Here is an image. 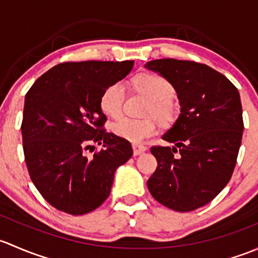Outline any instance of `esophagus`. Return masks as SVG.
Wrapping results in <instances>:
<instances>
[{"mask_svg": "<svg viewBox=\"0 0 258 258\" xmlns=\"http://www.w3.org/2000/svg\"><path fill=\"white\" fill-rule=\"evenodd\" d=\"M133 151H134V155H140V154L145 153L147 151V147L140 144H134L133 145Z\"/></svg>", "mask_w": 258, "mask_h": 258, "instance_id": "1", "label": "esophagus"}]
</instances>
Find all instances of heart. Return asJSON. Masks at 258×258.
Returning a JSON list of instances; mask_svg holds the SVG:
<instances>
[{
  "instance_id": "1",
  "label": "heart",
  "mask_w": 258,
  "mask_h": 258,
  "mask_svg": "<svg viewBox=\"0 0 258 258\" xmlns=\"http://www.w3.org/2000/svg\"><path fill=\"white\" fill-rule=\"evenodd\" d=\"M135 84L150 97V111L160 118L168 115V102L174 95V88L169 81L156 74H143L135 79ZM125 93L126 87L123 81L114 82L108 86L100 97L102 110L109 116H118L123 109ZM111 130L118 138L139 144L153 137L158 126L154 119H134L124 116L113 124Z\"/></svg>"
}]
</instances>
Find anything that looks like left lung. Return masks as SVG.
Instances as JSON below:
<instances>
[{
  "mask_svg": "<svg viewBox=\"0 0 258 258\" xmlns=\"http://www.w3.org/2000/svg\"><path fill=\"white\" fill-rule=\"evenodd\" d=\"M145 68L170 82L181 107L163 135L175 147L150 149L158 168L148 188L161 205L192 211L214 200L232 176L243 132L240 94L224 74L201 63L165 58Z\"/></svg>",
  "mask_w": 258,
  "mask_h": 258,
  "instance_id": "8db88e82",
  "label": "left lung"
}]
</instances>
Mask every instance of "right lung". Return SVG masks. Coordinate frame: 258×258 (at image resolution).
<instances>
[{
	"label": "right lung",
	"instance_id": "1",
	"mask_svg": "<svg viewBox=\"0 0 258 258\" xmlns=\"http://www.w3.org/2000/svg\"><path fill=\"white\" fill-rule=\"evenodd\" d=\"M134 62H66L39 77L25 98L23 153L32 182L57 210L84 215L110 194L114 172L132 158L128 140L104 129L100 97ZM103 145L92 159L84 151Z\"/></svg>",
	"mask_w": 258,
	"mask_h": 258
}]
</instances>
